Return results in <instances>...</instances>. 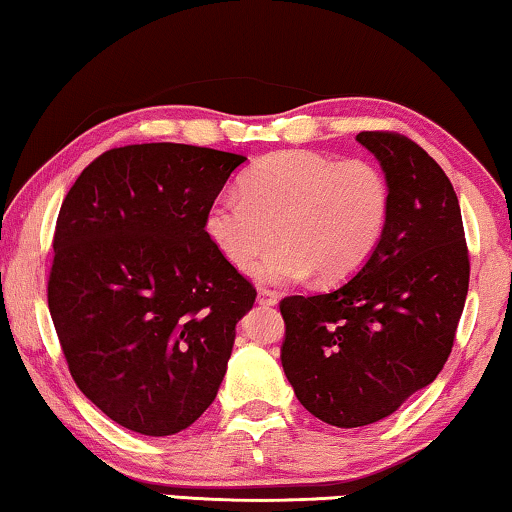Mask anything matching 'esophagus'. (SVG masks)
Instances as JSON below:
<instances>
[{"mask_svg":"<svg viewBox=\"0 0 512 512\" xmlns=\"http://www.w3.org/2000/svg\"><path fill=\"white\" fill-rule=\"evenodd\" d=\"M277 300L279 295L270 291V288H261V291H258V302H261V305H277Z\"/></svg>","mask_w":512,"mask_h":512,"instance_id":"1","label":"esophagus"}]
</instances>
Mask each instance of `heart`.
Masks as SVG:
<instances>
[{
  "label": "heart",
  "instance_id": "obj_1",
  "mask_svg": "<svg viewBox=\"0 0 512 512\" xmlns=\"http://www.w3.org/2000/svg\"><path fill=\"white\" fill-rule=\"evenodd\" d=\"M390 205L388 177L372 161L284 150L256 161L240 194L214 198L205 233L235 270L251 272L277 231L258 270L265 281H300L316 270L342 281L379 247Z\"/></svg>",
  "mask_w": 512,
  "mask_h": 512
}]
</instances>
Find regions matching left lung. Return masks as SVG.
<instances>
[{
  "label": "left lung",
  "instance_id": "8db88e82",
  "mask_svg": "<svg viewBox=\"0 0 512 512\" xmlns=\"http://www.w3.org/2000/svg\"><path fill=\"white\" fill-rule=\"evenodd\" d=\"M388 177L379 247L337 291L288 295L281 367L300 404L335 427H365L432 383L453 351L469 249L443 168L395 131L355 136Z\"/></svg>",
  "mask_w": 512,
  "mask_h": 512
}]
</instances>
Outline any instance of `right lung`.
<instances>
[{"label": "right lung", "mask_w": 512, "mask_h": 512, "mask_svg": "<svg viewBox=\"0 0 512 512\" xmlns=\"http://www.w3.org/2000/svg\"><path fill=\"white\" fill-rule=\"evenodd\" d=\"M242 154L180 143L115 147L66 194L48 307L73 381L145 436L187 429L214 402L256 288L205 233Z\"/></svg>", "instance_id": "right-lung-1"}]
</instances>
